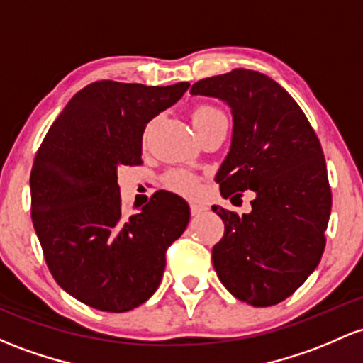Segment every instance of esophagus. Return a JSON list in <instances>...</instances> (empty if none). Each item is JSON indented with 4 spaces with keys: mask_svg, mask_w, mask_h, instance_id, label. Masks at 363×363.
Listing matches in <instances>:
<instances>
[{
    "mask_svg": "<svg viewBox=\"0 0 363 363\" xmlns=\"http://www.w3.org/2000/svg\"><path fill=\"white\" fill-rule=\"evenodd\" d=\"M189 208H191V215H200V213L205 212L206 206L201 205V203H191Z\"/></svg>",
    "mask_w": 363,
    "mask_h": 363,
    "instance_id": "obj_1",
    "label": "esophagus"
}]
</instances>
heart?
<instances>
[{
  "mask_svg": "<svg viewBox=\"0 0 363 363\" xmlns=\"http://www.w3.org/2000/svg\"><path fill=\"white\" fill-rule=\"evenodd\" d=\"M220 115H222L220 111H218L217 108H213V106H206V105L198 106L193 113V123L196 125V123L210 121V118H215V117H220ZM165 181H167V186H169L170 189L177 191V193H181V194H193L198 188L196 177L188 172H181V170L170 172L169 175H167Z\"/></svg>",
  "mask_w": 363,
  "mask_h": 363,
  "instance_id": "heart-1",
  "label": "heart"
}]
</instances>
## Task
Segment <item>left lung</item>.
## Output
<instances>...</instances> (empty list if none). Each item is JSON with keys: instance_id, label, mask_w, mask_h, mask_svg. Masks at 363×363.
<instances>
[{"instance_id": "1", "label": "left lung", "mask_w": 363, "mask_h": 363, "mask_svg": "<svg viewBox=\"0 0 363 363\" xmlns=\"http://www.w3.org/2000/svg\"><path fill=\"white\" fill-rule=\"evenodd\" d=\"M191 94L220 99L233 113L230 150L215 175L220 194L255 193L250 213L212 206L225 225L212 250L215 272L238 300L277 305L324 253L333 198L320 143L288 91L260 72L201 79Z\"/></svg>"}]
</instances>
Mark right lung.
Segmentation results:
<instances>
[{"label": "right lung", "mask_w": 363, "mask_h": 363, "mask_svg": "<svg viewBox=\"0 0 363 363\" xmlns=\"http://www.w3.org/2000/svg\"><path fill=\"white\" fill-rule=\"evenodd\" d=\"M188 82L98 81L79 91L48 130L30 172V215L60 288L103 312L136 308L157 291L165 252L189 222V205L157 191L125 217L118 169L141 165L146 123Z\"/></svg>", "instance_id": "obj_1"}]
</instances>
